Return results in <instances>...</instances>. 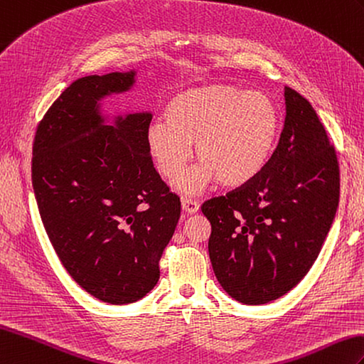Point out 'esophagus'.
I'll return each instance as SVG.
<instances>
[{
	"mask_svg": "<svg viewBox=\"0 0 364 364\" xmlns=\"http://www.w3.org/2000/svg\"><path fill=\"white\" fill-rule=\"evenodd\" d=\"M181 208L186 214H196L197 210L200 209L198 203L193 201V200H189V198H183L181 200Z\"/></svg>",
	"mask_w": 364,
	"mask_h": 364,
	"instance_id": "esophagus-1",
	"label": "esophagus"
}]
</instances>
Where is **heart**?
Masks as SVG:
<instances>
[{
    "instance_id": "heart-1",
    "label": "heart",
    "mask_w": 364,
    "mask_h": 364,
    "mask_svg": "<svg viewBox=\"0 0 364 364\" xmlns=\"http://www.w3.org/2000/svg\"><path fill=\"white\" fill-rule=\"evenodd\" d=\"M166 117L147 127V150L156 171L172 181L184 171L193 146L200 163L175 183L188 196L217 180L226 188L255 180L281 130V112L272 97L225 83L180 92L167 104Z\"/></svg>"
}]
</instances>
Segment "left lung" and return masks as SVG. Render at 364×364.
I'll use <instances>...</instances> for the list:
<instances>
[{
    "label": "left lung",
    "instance_id": "8db88e82",
    "mask_svg": "<svg viewBox=\"0 0 364 364\" xmlns=\"http://www.w3.org/2000/svg\"><path fill=\"white\" fill-rule=\"evenodd\" d=\"M279 144L255 180L203 203L217 281L248 306L289 293L316 260L340 200L335 149L314 107L285 87Z\"/></svg>",
    "mask_w": 364,
    "mask_h": 364
}]
</instances>
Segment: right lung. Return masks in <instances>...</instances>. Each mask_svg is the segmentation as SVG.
<instances>
[{"instance_id": "obj_1", "label": "right lung", "mask_w": 364, "mask_h": 364, "mask_svg": "<svg viewBox=\"0 0 364 364\" xmlns=\"http://www.w3.org/2000/svg\"><path fill=\"white\" fill-rule=\"evenodd\" d=\"M136 74L73 82L38 124L32 149L33 192L58 259L83 290L114 306L156 285L181 210L147 150L151 113L104 108V99L136 85Z\"/></svg>"}]
</instances>
